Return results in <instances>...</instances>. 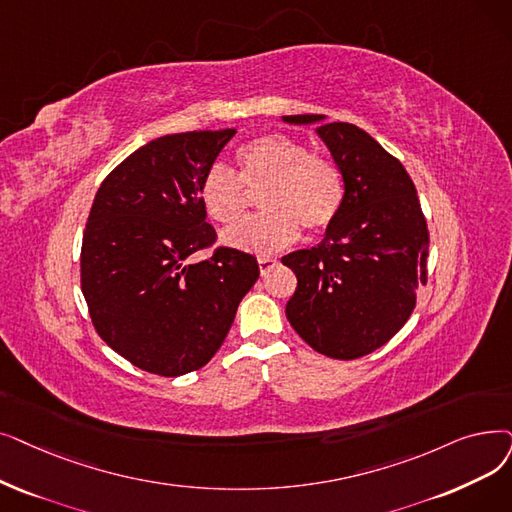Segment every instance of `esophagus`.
Listing matches in <instances>:
<instances>
[{
  "label": "esophagus",
  "mask_w": 512,
  "mask_h": 512,
  "mask_svg": "<svg viewBox=\"0 0 512 512\" xmlns=\"http://www.w3.org/2000/svg\"><path fill=\"white\" fill-rule=\"evenodd\" d=\"M257 263H259L261 276H265V274H268V272L274 268V265H276V259H274V257H259Z\"/></svg>",
  "instance_id": "obj_1"
}]
</instances>
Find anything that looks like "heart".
Instances as JSON below:
<instances>
[{
    "label": "heart",
    "instance_id": "heart-1",
    "mask_svg": "<svg viewBox=\"0 0 512 512\" xmlns=\"http://www.w3.org/2000/svg\"><path fill=\"white\" fill-rule=\"evenodd\" d=\"M261 194L265 213L224 232L232 249L272 255L299 238V226L322 232L337 219L345 186L339 167L295 138L261 136L238 150V173L215 163L201 182V203L219 224H234L249 207V192Z\"/></svg>",
    "mask_w": 512,
    "mask_h": 512
}]
</instances>
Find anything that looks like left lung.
<instances>
[{
	"mask_svg": "<svg viewBox=\"0 0 512 512\" xmlns=\"http://www.w3.org/2000/svg\"><path fill=\"white\" fill-rule=\"evenodd\" d=\"M322 119L282 117L295 125ZM316 131L343 175L345 198L320 244L282 257L297 276L286 318L318 353L355 360L408 322L416 288L427 284L429 230L414 182L393 154L351 123Z\"/></svg>",
	"mask_w": 512,
	"mask_h": 512,
	"instance_id": "1",
	"label": "left lung"
}]
</instances>
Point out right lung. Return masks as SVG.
I'll use <instances>...</instances> for the list:
<instances>
[{
  "mask_svg": "<svg viewBox=\"0 0 512 512\" xmlns=\"http://www.w3.org/2000/svg\"><path fill=\"white\" fill-rule=\"evenodd\" d=\"M236 129L171 133L106 175L81 244V291L102 341L159 376L203 368L224 343L257 259L217 247L201 182Z\"/></svg>",
  "mask_w": 512,
  "mask_h": 512,
  "instance_id": "add662e5",
  "label": "right lung"
}]
</instances>
